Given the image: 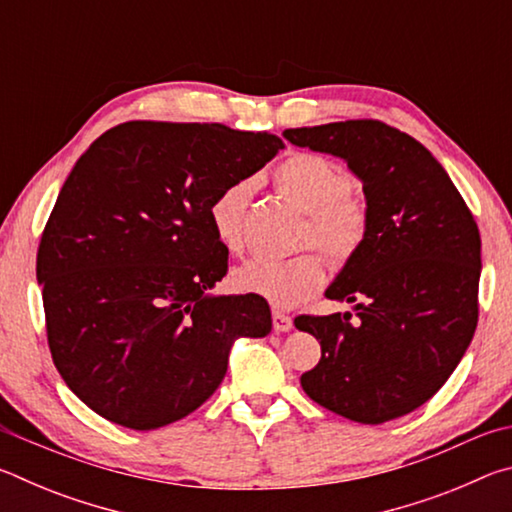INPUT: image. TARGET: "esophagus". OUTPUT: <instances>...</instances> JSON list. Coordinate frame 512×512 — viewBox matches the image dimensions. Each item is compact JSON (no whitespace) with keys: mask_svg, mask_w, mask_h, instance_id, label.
Listing matches in <instances>:
<instances>
[{"mask_svg":"<svg viewBox=\"0 0 512 512\" xmlns=\"http://www.w3.org/2000/svg\"><path fill=\"white\" fill-rule=\"evenodd\" d=\"M293 327V318L284 311H273V329L275 332H289Z\"/></svg>","mask_w":512,"mask_h":512,"instance_id":"34e87169","label":"esophagus"}]
</instances>
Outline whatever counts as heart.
Listing matches in <instances>:
<instances>
[{
    "instance_id": "obj_1",
    "label": "heart",
    "mask_w": 512,
    "mask_h": 512,
    "mask_svg": "<svg viewBox=\"0 0 512 512\" xmlns=\"http://www.w3.org/2000/svg\"><path fill=\"white\" fill-rule=\"evenodd\" d=\"M273 185L298 210L307 212L302 244H314L345 264L359 253L368 235V212L350 196L352 176L339 162L318 153H291L273 171ZM253 194L248 180L223 187L207 207L212 237L225 253L244 250V216ZM325 262L314 250L287 259L257 257L232 275L241 293H253L275 307H293L323 287Z\"/></svg>"
}]
</instances>
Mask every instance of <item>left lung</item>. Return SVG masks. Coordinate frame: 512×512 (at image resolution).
Returning a JSON list of instances; mask_svg holds the SVG:
<instances>
[{
    "label": "left lung",
    "instance_id": "1",
    "mask_svg": "<svg viewBox=\"0 0 512 512\" xmlns=\"http://www.w3.org/2000/svg\"><path fill=\"white\" fill-rule=\"evenodd\" d=\"M284 137L343 158L363 183L368 235L325 296L354 314L293 323L320 343L316 368L300 377L327 411L381 424L440 391L479 320L481 237L440 162L379 119L289 128Z\"/></svg>",
    "mask_w": 512,
    "mask_h": 512
}]
</instances>
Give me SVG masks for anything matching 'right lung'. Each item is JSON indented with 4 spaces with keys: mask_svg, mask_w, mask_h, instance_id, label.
<instances>
[{
    "mask_svg": "<svg viewBox=\"0 0 512 512\" xmlns=\"http://www.w3.org/2000/svg\"><path fill=\"white\" fill-rule=\"evenodd\" d=\"M223 124L126 121L69 173L38 246L47 343L94 413L135 431L196 411L239 336L271 332L268 302L207 296L228 273L207 207L282 149Z\"/></svg>",
    "mask_w": 512,
    "mask_h": 512,
    "instance_id": "1",
    "label": "right lung"
}]
</instances>
